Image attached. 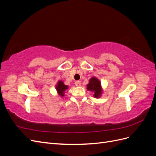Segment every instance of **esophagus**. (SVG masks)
<instances>
[{
  "mask_svg": "<svg viewBox=\"0 0 156 156\" xmlns=\"http://www.w3.org/2000/svg\"><path fill=\"white\" fill-rule=\"evenodd\" d=\"M75 85H76L77 87H80V86H81V81H77L75 82Z\"/></svg>",
  "mask_w": 156,
  "mask_h": 156,
  "instance_id": "esophagus-1",
  "label": "esophagus"
}]
</instances>
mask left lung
Here are the masks:
<instances>
[{"label":"left lung","mask_w":156,"mask_h":156,"mask_svg":"<svg viewBox=\"0 0 156 156\" xmlns=\"http://www.w3.org/2000/svg\"><path fill=\"white\" fill-rule=\"evenodd\" d=\"M87 90L93 92L94 96L98 98H100L102 94V88L101 87V83L96 77H92L89 80V83L87 85Z\"/></svg>","instance_id":"8db88e82"}]
</instances>
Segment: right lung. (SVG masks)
Segmentation results:
<instances>
[{
	"label": "right lung",
	"instance_id": "right-lung-1",
	"mask_svg": "<svg viewBox=\"0 0 156 156\" xmlns=\"http://www.w3.org/2000/svg\"><path fill=\"white\" fill-rule=\"evenodd\" d=\"M68 88V86L65 85L64 83L62 81H58L57 84L56 85V89L57 91L58 95L61 97H63L64 96L65 91Z\"/></svg>",
	"mask_w": 156,
	"mask_h": 156
}]
</instances>
